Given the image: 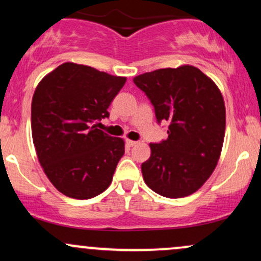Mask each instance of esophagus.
Returning <instances> with one entry per match:
<instances>
[{
  "instance_id": "obj_1",
  "label": "esophagus",
  "mask_w": 261,
  "mask_h": 261,
  "mask_svg": "<svg viewBox=\"0 0 261 261\" xmlns=\"http://www.w3.org/2000/svg\"><path fill=\"white\" fill-rule=\"evenodd\" d=\"M126 145L128 147H134V146L137 145V141H133V140H126Z\"/></svg>"
}]
</instances>
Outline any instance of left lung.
Here are the masks:
<instances>
[{"label": "left lung", "instance_id": "1", "mask_svg": "<svg viewBox=\"0 0 261 261\" xmlns=\"http://www.w3.org/2000/svg\"><path fill=\"white\" fill-rule=\"evenodd\" d=\"M153 104L158 122L168 121V139L149 143L141 166L149 189L169 199L199 190L216 168L226 131L220 88L197 67L160 68L134 79Z\"/></svg>", "mask_w": 261, "mask_h": 261}]
</instances>
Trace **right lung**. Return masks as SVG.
I'll return each mask as SVG.
<instances>
[{
  "mask_svg": "<svg viewBox=\"0 0 261 261\" xmlns=\"http://www.w3.org/2000/svg\"><path fill=\"white\" fill-rule=\"evenodd\" d=\"M126 82L91 66L65 62L39 82L32 136L40 166L61 194L87 200L107 190L125 142L97 128Z\"/></svg>",
  "mask_w": 261,
  "mask_h": 261,
  "instance_id": "obj_1",
  "label": "right lung"
}]
</instances>
